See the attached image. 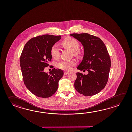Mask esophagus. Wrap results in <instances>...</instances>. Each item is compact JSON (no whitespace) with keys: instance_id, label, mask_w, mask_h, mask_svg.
Wrapping results in <instances>:
<instances>
[{"instance_id":"34e87169","label":"esophagus","mask_w":132,"mask_h":132,"mask_svg":"<svg viewBox=\"0 0 132 132\" xmlns=\"http://www.w3.org/2000/svg\"><path fill=\"white\" fill-rule=\"evenodd\" d=\"M69 73V72H67V71H65V72H64V75H67L68 73Z\"/></svg>"}]
</instances>
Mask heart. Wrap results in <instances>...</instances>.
I'll use <instances>...</instances> for the list:
<instances>
[{"mask_svg": "<svg viewBox=\"0 0 132 132\" xmlns=\"http://www.w3.org/2000/svg\"><path fill=\"white\" fill-rule=\"evenodd\" d=\"M60 44L64 48L73 52L75 56H79L81 54V51L78 49L80 46L79 42L77 40L73 38L70 37H66L60 42ZM51 56L55 59H57L59 57L60 51L56 45H53L51 48ZM76 64V62L73 60H63L58 62L56 66L62 70H70L72 67L75 66Z\"/></svg>", "mask_w": 132, "mask_h": 132, "instance_id": "heart-1", "label": "heart"}]
</instances>
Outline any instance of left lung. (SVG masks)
<instances>
[{
    "instance_id": "1",
    "label": "left lung",
    "mask_w": 132,
    "mask_h": 132,
    "mask_svg": "<svg viewBox=\"0 0 132 132\" xmlns=\"http://www.w3.org/2000/svg\"><path fill=\"white\" fill-rule=\"evenodd\" d=\"M70 35L81 42L84 48L83 59L77 68L88 71L86 75L76 73L75 88L84 95H95L104 89L109 79L111 60L107 48L101 39L90 34Z\"/></svg>"
}]
</instances>
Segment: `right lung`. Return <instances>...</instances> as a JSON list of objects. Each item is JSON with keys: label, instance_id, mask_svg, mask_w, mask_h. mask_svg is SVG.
<instances>
[{"label": "right lung", "instance_id": "obj_1", "mask_svg": "<svg viewBox=\"0 0 132 132\" xmlns=\"http://www.w3.org/2000/svg\"><path fill=\"white\" fill-rule=\"evenodd\" d=\"M60 39V35L49 34L34 37L25 44L22 52L20 67L24 84L38 97L46 98L53 95L64 75L60 69L53 68L50 73L44 72L51 61V48Z\"/></svg>", "mask_w": 132, "mask_h": 132}]
</instances>
